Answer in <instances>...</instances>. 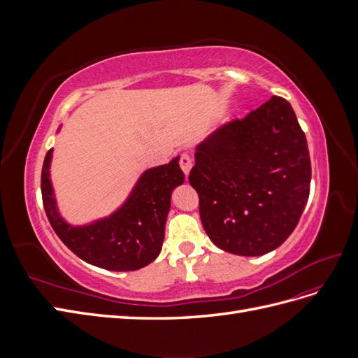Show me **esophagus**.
<instances>
[{"label":"esophagus","mask_w":358,"mask_h":358,"mask_svg":"<svg viewBox=\"0 0 358 358\" xmlns=\"http://www.w3.org/2000/svg\"><path fill=\"white\" fill-rule=\"evenodd\" d=\"M180 169H182V171H183V175H185V176L188 178L189 171H191V169H192V159H191L189 155L183 154V155L180 157Z\"/></svg>","instance_id":"34e87169"}]
</instances>
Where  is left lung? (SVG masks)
<instances>
[{
	"mask_svg": "<svg viewBox=\"0 0 358 358\" xmlns=\"http://www.w3.org/2000/svg\"><path fill=\"white\" fill-rule=\"evenodd\" d=\"M194 157L189 183L201 224L222 251L264 255L294 231L309 199L310 158L287 100L273 95L242 121L222 125Z\"/></svg>",
	"mask_w": 358,
	"mask_h": 358,
	"instance_id": "left-lung-1",
	"label": "left lung"
}]
</instances>
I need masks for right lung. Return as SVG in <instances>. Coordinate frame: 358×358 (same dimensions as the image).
Instances as JSON below:
<instances>
[{
	"label": "right lung",
	"mask_w": 358,
	"mask_h": 358,
	"mask_svg": "<svg viewBox=\"0 0 358 358\" xmlns=\"http://www.w3.org/2000/svg\"><path fill=\"white\" fill-rule=\"evenodd\" d=\"M52 158L53 149L43 162L41 196L48 220L64 245L83 262L112 272H129L152 263L164 242L171 192L185 180L179 157L145 170L117 209L82 225L70 224L61 215L50 179Z\"/></svg>",
	"instance_id": "right-lung-1"
}]
</instances>
